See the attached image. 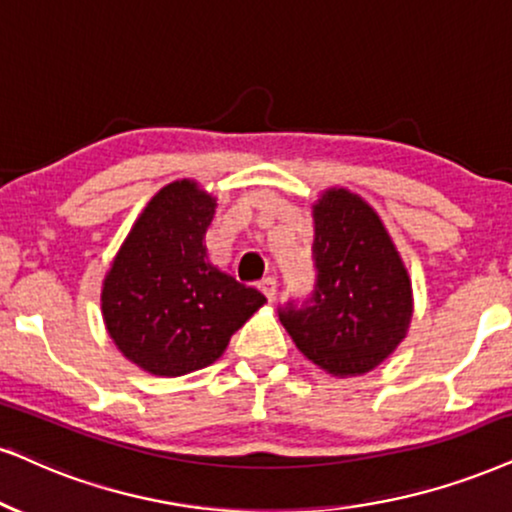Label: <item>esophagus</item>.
I'll list each match as a JSON object with an SVG mask.
<instances>
[{
  "label": "esophagus",
  "mask_w": 512,
  "mask_h": 512,
  "mask_svg": "<svg viewBox=\"0 0 512 512\" xmlns=\"http://www.w3.org/2000/svg\"><path fill=\"white\" fill-rule=\"evenodd\" d=\"M258 287H261V292L266 294L268 301L275 299V294H277V280H275V277H266V280H263Z\"/></svg>",
  "instance_id": "34e87169"
}]
</instances>
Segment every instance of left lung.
<instances>
[{
    "mask_svg": "<svg viewBox=\"0 0 512 512\" xmlns=\"http://www.w3.org/2000/svg\"><path fill=\"white\" fill-rule=\"evenodd\" d=\"M315 289L280 320L308 361L334 377L377 368L406 339L413 318L408 270L368 201L344 187L313 204Z\"/></svg>",
    "mask_w": 512,
    "mask_h": 512,
    "instance_id": "obj_1",
    "label": "left lung"
}]
</instances>
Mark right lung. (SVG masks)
Segmentation results:
<instances>
[{"label": "right lung", "mask_w": 512, "mask_h": 512, "mask_svg": "<svg viewBox=\"0 0 512 512\" xmlns=\"http://www.w3.org/2000/svg\"><path fill=\"white\" fill-rule=\"evenodd\" d=\"M216 199L194 180L151 197L125 237L102 287V315L128 361L161 377L201 370L266 304L208 261L206 230Z\"/></svg>", "instance_id": "right-lung-1"}]
</instances>
